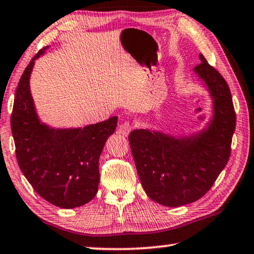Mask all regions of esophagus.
Segmentation results:
<instances>
[{
    "label": "esophagus",
    "instance_id": "34e87169",
    "mask_svg": "<svg viewBox=\"0 0 254 254\" xmlns=\"http://www.w3.org/2000/svg\"><path fill=\"white\" fill-rule=\"evenodd\" d=\"M133 128H134V127H133L130 122H124V123L121 124V126H120L119 131H120V133H121V134L127 135L128 133H130L133 130Z\"/></svg>",
    "mask_w": 254,
    "mask_h": 254
}]
</instances>
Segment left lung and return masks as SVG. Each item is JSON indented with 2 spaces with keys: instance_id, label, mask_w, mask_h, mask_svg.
Segmentation results:
<instances>
[{
  "instance_id": "1",
  "label": "left lung",
  "mask_w": 254,
  "mask_h": 254,
  "mask_svg": "<svg viewBox=\"0 0 254 254\" xmlns=\"http://www.w3.org/2000/svg\"><path fill=\"white\" fill-rule=\"evenodd\" d=\"M195 71L214 98V120L208 130L189 139L149 130L128 135L144 191L157 203L177 207L201 198L216 182L231 156L236 114L229 85L203 55Z\"/></svg>"
}]
</instances>
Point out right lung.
Segmentation results:
<instances>
[{
    "mask_svg": "<svg viewBox=\"0 0 254 254\" xmlns=\"http://www.w3.org/2000/svg\"><path fill=\"white\" fill-rule=\"evenodd\" d=\"M25 68L15 91L11 130L15 157L24 177L42 198L62 208H74L95 197L98 161L107 137L117 128L110 118L75 130H54L42 126L34 112L29 78L34 59Z\"/></svg>",
    "mask_w": 254,
    "mask_h": 254,
    "instance_id": "add662e5",
    "label": "right lung"
}]
</instances>
